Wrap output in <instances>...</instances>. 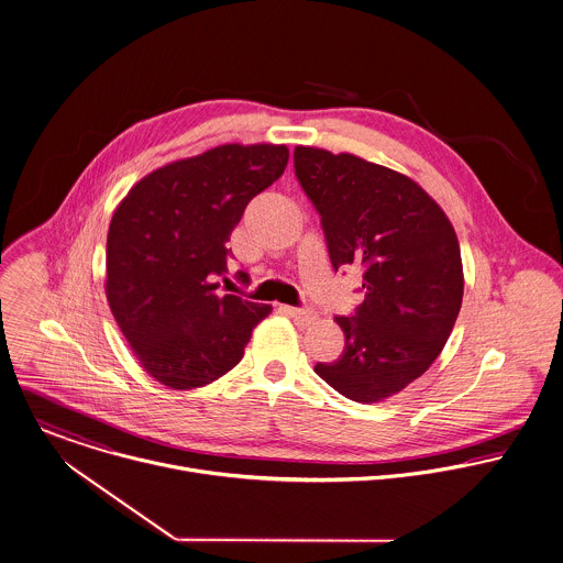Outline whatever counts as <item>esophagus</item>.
Wrapping results in <instances>:
<instances>
[{
  "label": "esophagus",
  "mask_w": 563,
  "mask_h": 563,
  "mask_svg": "<svg viewBox=\"0 0 563 563\" xmlns=\"http://www.w3.org/2000/svg\"><path fill=\"white\" fill-rule=\"evenodd\" d=\"M284 312L301 328H308L317 321V314L312 310H299V308H290V306H284Z\"/></svg>",
  "instance_id": "34e87169"
}]
</instances>
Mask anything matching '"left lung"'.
Masks as SVG:
<instances>
[{
  "instance_id": "obj_1",
  "label": "left lung",
  "mask_w": 563,
  "mask_h": 563,
  "mask_svg": "<svg viewBox=\"0 0 563 563\" xmlns=\"http://www.w3.org/2000/svg\"><path fill=\"white\" fill-rule=\"evenodd\" d=\"M295 173L321 213L332 266H361L365 301L336 317L345 350L314 367L341 395L375 404L437 361L463 301L456 231L410 177L352 153L295 148Z\"/></svg>"
}]
</instances>
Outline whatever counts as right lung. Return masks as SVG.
Returning a JSON list of instances; mask_svg holds the SVG:
<instances>
[{
    "label": "right lung",
    "instance_id": "add662e5",
    "mask_svg": "<svg viewBox=\"0 0 563 563\" xmlns=\"http://www.w3.org/2000/svg\"><path fill=\"white\" fill-rule=\"evenodd\" d=\"M288 164L284 144H222L140 179L107 235L109 308L144 372L175 390L231 372L271 306L216 295L233 227Z\"/></svg>",
    "mask_w": 563,
    "mask_h": 563
}]
</instances>
